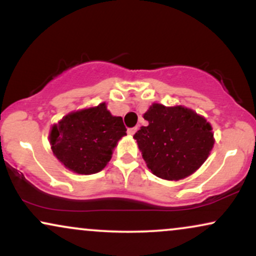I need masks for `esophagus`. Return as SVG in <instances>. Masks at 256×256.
Segmentation results:
<instances>
[{
	"mask_svg": "<svg viewBox=\"0 0 256 256\" xmlns=\"http://www.w3.org/2000/svg\"><path fill=\"white\" fill-rule=\"evenodd\" d=\"M137 130H138V128H128V134H130V136H134L136 132H137Z\"/></svg>",
	"mask_w": 256,
	"mask_h": 256,
	"instance_id": "esophagus-1",
	"label": "esophagus"
}]
</instances>
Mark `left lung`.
Wrapping results in <instances>:
<instances>
[{
	"instance_id": "8db88e82",
	"label": "left lung",
	"mask_w": 256,
	"mask_h": 256,
	"mask_svg": "<svg viewBox=\"0 0 256 256\" xmlns=\"http://www.w3.org/2000/svg\"><path fill=\"white\" fill-rule=\"evenodd\" d=\"M134 136L151 172L162 180H180L198 170L214 148L210 122L194 110L182 105L154 102Z\"/></svg>"
}]
</instances>
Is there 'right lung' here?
Masks as SVG:
<instances>
[{
	"label": "right lung",
	"instance_id": "1",
	"mask_svg": "<svg viewBox=\"0 0 256 256\" xmlns=\"http://www.w3.org/2000/svg\"><path fill=\"white\" fill-rule=\"evenodd\" d=\"M124 136L122 118L112 116L106 102H102L62 117L50 128V143L64 168L79 174H92L108 166Z\"/></svg>",
	"mask_w": 256,
	"mask_h": 256
}]
</instances>
